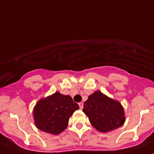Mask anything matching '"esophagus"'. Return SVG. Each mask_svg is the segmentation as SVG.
Returning <instances> with one entry per match:
<instances>
[{
	"label": "esophagus",
	"mask_w": 154,
	"mask_h": 154,
	"mask_svg": "<svg viewBox=\"0 0 154 154\" xmlns=\"http://www.w3.org/2000/svg\"><path fill=\"white\" fill-rule=\"evenodd\" d=\"M79 106H80V109H82L83 108V102H80V103H79Z\"/></svg>",
	"instance_id": "esophagus-1"
}]
</instances>
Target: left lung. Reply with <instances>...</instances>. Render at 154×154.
Masks as SVG:
<instances>
[{
	"label": "left lung",
	"instance_id": "8db88e82",
	"mask_svg": "<svg viewBox=\"0 0 154 154\" xmlns=\"http://www.w3.org/2000/svg\"><path fill=\"white\" fill-rule=\"evenodd\" d=\"M83 111L91 125L102 133L119 128L125 122V112L122 104L97 91L88 96Z\"/></svg>",
	"mask_w": 154,
	"mask_h": 154
}]
</instances>
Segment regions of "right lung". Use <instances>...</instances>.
Listing matches in <instances>:
<instances>
[{
	"label": "right lung",
	"instance_id": "1",
	"mask_svg": "<svg viewBox=\"0 0 154 154\" xmlns=\"http://www.w3.org/2000/svg\"><path fill=\"white\" fill-rule=\"evenodd\" d=\"M78 109V104L69 95L57 91L36 103L33 111L35 125L44 132L60 134L67 127L69 118Z\"/></svg>",
	"mask_w": 154,
	"mask_h": 154
}]
</instances>
